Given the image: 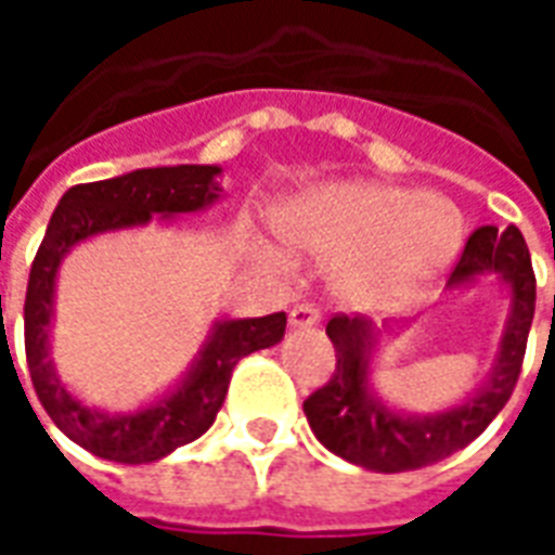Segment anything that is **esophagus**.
<instances>
[{"mask_svg": "<svg viewBox=\"0 0 555 555\" xmlns=\"http://www.w3.org/2000/svg\"><path fill=\"white\" fill-rule=\"evenodd\" d=\"M288 324L294 326V330H309V326L321 324V312L314 309L312 302H300V306L291 309Z\"/></svg>", "mask_w": 555, "mask_h": 555, "instance_id": "1", "label": "esophagus"}]
</instances>
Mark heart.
<instances>
[{
    "instance_id": "b5f03b06",
    "label": "heart",
    "mask_w": 555,
    "mask_h": 555,
    "mask_svg": "<svg viewBox=\"0 0 555 555\" xmlns=\"http://www.w3.org/2000/svg\"><path fill=\"white\" fill-rule=\"evenodd\" d=\"M282 234L300 253L341 258L338 291L345 300L360 309H392L416 300L454 264L464 217L440 195L341 181L291 202Z\"/></svg>"
}]
</instances>
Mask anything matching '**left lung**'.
Returning <instances> with one entry per match:
<instances>
[{
	"label": "left lung",
	"mask_w": 555,
	"mask_h": 555,
	"mask_svg": "<svg viewBox=\"0 0 555 555\" xmlns=\"http://www.w3.org/2000/svg\"><path fill=\"white\" fill-rule=\"evenodd\" d=\"M493 273L512 294L500 350L488 380L476 392L437 413H404L386 404L372 386V362L380 330L369 318L336 314L326 336L336 348V372L330 384L302 401L314 437L338 457L374 473H408L437 464L476 440L512 398L524 365L526 338L535 314V273L520 231L481 225L469 234L449 276V291L469 288ZM384 330H392L386 324Z\"/></svg>",
	"instance_id": "left-lung-1"
}]
</instances>
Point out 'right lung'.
I'll use <instances>...</instances> for the list:
<instances>
[{"instance_id":"1","label":"right lung","mask_w":555,"mask_h":555,"mask_svg":"<svg viewBox=\"0 0 555 555\" xmlns=\"http://www.w3.org/2000/svg\"><path fill=\"white\" fill-rule=\"evenodd\" d=\"M219 171V166H157L109 181L77 183L50 217L26 288V362L38 401L55 428L98 457L115 464H151L178 446L198 440L225 401L234 365L255 350L273 348L285 336V312L217 321L178 386L130 413L82 404L62 384L50 360L55 276L65 255L94 234L147 225L151 217L169 219L205 210L222 195Z\"/></svg>"}]
</instances>
